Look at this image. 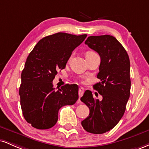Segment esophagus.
Returning a JSON list of instances; mask_svg holds the SVG:
<instances>
[{"label": "esophagus", "instance_id": "esophagus-1", "mask_svg": "<svg viewBox=\"0 0 149 149\" xmlns=\"http://www.w3.org/2000/svg\"><path fill=\"white\" fill-rule=\"evenodd\" d=\"M83 93H84V89L83 88H80L79 90H78V95H79L80 98L83 96Z\"/></svg>", "mask_w": 149, "mask_h": 149}]
</instances>
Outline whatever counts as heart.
I'll list each match as a JSON object with an SVG mask.
<instances>
[{
	"mask_svg": "<svg viewBox=\"0 0 149 149\" xmlns=\"http://www.w3.org/2000/svg\"><path fill=\"white\" fill-rule=\"evenodd\" d=\"M96 54L95 52H93V51H88V52H86V54H85V56H90V55H92V54ZM71 57H72V56H71V57H69V60L71 59Z\"/></svg>",
	"mask_w": 149,
	"mask_h": 149,
	"instance_id": "1",
	"label": "heart"
}]
</instances>
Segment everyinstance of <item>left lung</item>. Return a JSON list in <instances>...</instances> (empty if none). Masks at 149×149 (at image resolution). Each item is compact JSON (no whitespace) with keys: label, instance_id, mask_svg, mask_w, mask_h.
<instances>
[{"label":"left lung","instance_id":"obj_1","mask_svg":"<svg viewBox=\"0 0 149 149\" xmlns=\"http://www.w3.org/2000/svg\"><path fill=\"white\" fill-rule=\"evenodd\" d=\"M85 43L100 56V82L93 88L102 100L94 98L90 90L85 92L80 100L89 107L90 114L81 124L88 132L103 134L118 123L125 111L130 94V62L123 46L112 36H92Z\"/></svg>","mask_w":149,"mask_h":149}]
</instances>
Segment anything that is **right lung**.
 <instances>
[{
  "instance_id": "1",
  "label": "right lung",
  "mask_w": 149,
  "mask_h": 149,
  "mask_svg": "<svg viewBox=\"0 0 149 149\" xmlns=\"http://www.w3.org/2000/svg\"><path fill=\"white\" fill-rule=\"evenodd\" d=\"M86 37V34H52L39 40L29 54L22 72L19 94L22 113L32 127H52L57 122L60 108L73 105L78 100V85L66 84L55 90L52 81Z\"/></svg>"
}]
</instances>
